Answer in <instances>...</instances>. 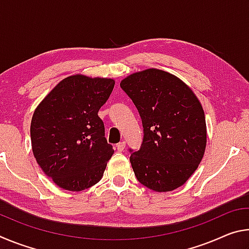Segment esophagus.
<instances>
[{"label": "esophagus", "instance_id": "esophagus-1", "mask_svg": "<svg viewBox=\"0 0 249 249\" xmlns=\"http://www.w3.org/2000/svg\"><path fill=\"white\" fill-rule=\"evenodd\" d=\"M125 146H126L125 142H121L119 144H116V149L119 151H123L125 149Z\"/></svg>", "mask_w": 249, "mask_h": 249}]
</instances>
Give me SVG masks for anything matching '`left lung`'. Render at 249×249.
<instances>
[{"mask_svg": "<svg viewBox=\"0 0 249 249\" xmlns=\"http://www.w3.org/2000/svg\"><path fill=\"white\" fill-rule=\"evenodd\" d=\"M144 128L140 150L129 149L137 180L157 192L185 183L203 158L204 111L193 91L176 75L159 69L135 72L121 81Z\"/></svg>", "mask_w": 249, "mask_h": 249, "instance_id": "left-lung-1", "label": "left lung"}]
</instances>
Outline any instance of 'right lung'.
<instances>
[{
  "label": "right lung",
  "instance_id": "add662e5",
  "mask_svg": "<svg viewBox=\"0 0 249 249\" xmlns=\"http://www.w3.org/2000/svg\"><path fill=\"white\" fill-rule=\"evenodd\" d=\"M115 81L74 74L59 82L33 114L32 148L54 183L82 191L98 183L114 154L98 115Z\"/></svg>",
  "mask_w": 249,
  "mask_h": 249
}]
</instances>
